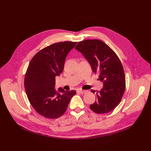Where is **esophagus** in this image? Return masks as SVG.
Returning <instances> with one entry per match:
<instances>
[{
  "label": "esophagus",
  "instance_id": "1",
  "mask_svg": "<svg viewBox=\"0 0 151 151\" xmlns=\"http://www.w3.org/2000/svg\"><path fill=\"white\" fill-rule=\"evenodd\" d=\"M78 91L81 93V94H85V93H87V90H78Z\"/></svg>",
  "mask_w": 151,
  "mask_h": 151
}]
</instances>
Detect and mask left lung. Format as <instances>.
<instances>
[{"label":"left lung","mask_w":151,"mask_h":151,"mask_svg":"<svg viewBox=\"0 0 151 151\" xmlns=\"http://www.w3.org/2000/svg\"><path fill=\"white\" fill-rule=\"evenodd\" d=\"M75 50L90 64L93 72L99 74L103 88L96 93V100L90 109L97 114L108 113L120 103L125 88V78L122 64L115 52L103 42L88 39L79 42Z\"/></svg>","instance_id":"1"}]
</instances>
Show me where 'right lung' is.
Here are the masks:
<instances>
[{
    "label": "right lung",
    "instance_id": "add662e5",
    "mask_svg": "<svg viewBox=\"0 0 151 151\" xmlns=\"http://www.w3.org/2000/svg\"><path fill=\"white\" fill-rule=\"evenodd\" d=\"M77 42H61L38 52L31 60L24 79L28 99L35 110L47 118H58L66 112L76 91L55 88V79Z\"/></svg>",
    "mask_w": 151,
    "mask_h": 151
}]
</instances>
